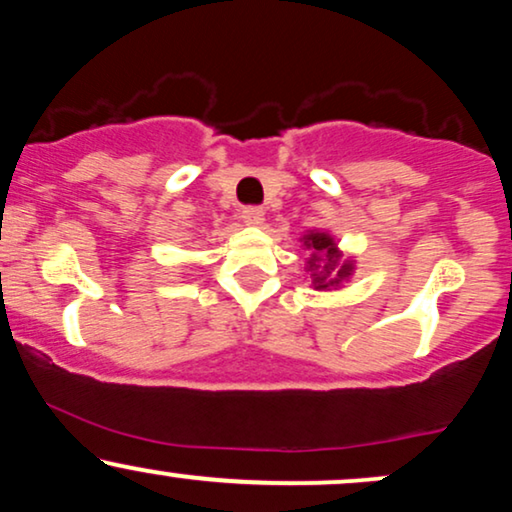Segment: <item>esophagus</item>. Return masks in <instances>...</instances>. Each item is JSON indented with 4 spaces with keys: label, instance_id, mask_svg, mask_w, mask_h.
<instances>
[{
    "label": "esophagus",
    "instance_id": "1",
    "mask_svg": "<svg viewBox=\"0 0 512 512\" xmlns=\"http://www.w3.org/2000/svg\"><path fill=\"white\" fill-rule=\"evenodd\" d=\"M240 219L248 223V226H262L264 211L260 207H245L243 211H240Z\"/></svg>",
    "mask_w": 512,
    "mask_h": 512
}]
</instances>
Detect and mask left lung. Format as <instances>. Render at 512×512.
<instances>
[{"instance_id":"left-lung-1","label":"left lung","mask_w":512,"mask_h":512,"mask_svg":"<svg viewBox=\"0 0 512 512\" xmlns=\"http://www.w3.org/2000/svg\"><path fill=\"white\" fill-rule=\"evenodd\" d=\"M301 248L308 252V257H305V269H308L310 286H313L315 291L342 289L356 272V260L354 257H346L344 252L339 250L337 238H334L330 231L313 228V231L303 233Z\"/></svg>"}]
</instances>
